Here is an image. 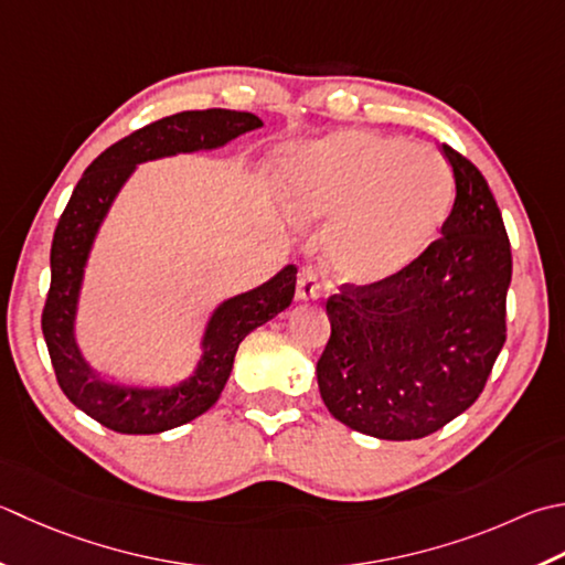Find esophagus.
Here are the masks:
<instances>
[{
  "instance_id": "obj_1",
  "label": "esophagus",
  "mask_w": 565,
  "mask_h": 565,
  "mask_svg": "<svg viewBox=\"0 0 565 565\" xmlns=\"http://www.w3.org/2000/svg\"><path fill=\"white\" fill-rule=\"evenodd\" d=\"M323 289L318 284V274L311 267H303L298 274V286H296V298L298 301H308V298H320Z\"/></svg>"
}]
</instances>
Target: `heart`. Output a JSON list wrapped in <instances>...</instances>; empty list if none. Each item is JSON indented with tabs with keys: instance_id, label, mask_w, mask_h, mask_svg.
<instances>
[{
	"instance_id": "b5f03b06",
	"label": "heart",
	"mask_w": 565,
	"mask_h": 565,
	"mask_svg": "<svg viewBox=\"0 0 565 565\" xmlns=\"http://www.w3.org/2000/svg\"><path fill=\"white\" fill-rule=\"evenodd\" d=\"M276 191L291 215L333 220L328 271L342 286L367 289L404 274L436 239L452 203V173L434 149L345 129L286 151Z\"/></svg>"
}]
</instances>
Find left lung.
<instances>
[{
	"mask_svg": "<svg viewBox=\"0 0 565 565\" xmlns=\"http://www.w3.org/2000/svg\"><path fill=\"white\" fill-rule=\"evenodd\" d=\"M456 203L396 279L330 296L316 364L328 412L382 440L436 434L475 404L507 340L512 249L484 175L444 143Z\"/></svg>",
	"mask_w": 565,
	"mask_h": 565,
	"instance_id": "8db88e82",
	"label": "left lung"
}]
</instances>
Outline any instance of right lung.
Instances as JSON below:
<instances>
[{
	"instance_id": "add662e5",
	"label": "right lung",
	"mask_w": 565,
	"mask_h": 565,
	"mask_svg": "<svg viewBox=\"0 0 565 565\" xmlns=\"http://www.w3.org/2000/svg\"><path fill=\"white\" fill-rule=\"evenodd\" d=\"M262 119L235 109H193L163 117L131 131L87 166L53 232L51 289L41 328L63 394L97 424L117 434H161L193 422L225 390L239 342L254 328L289 308L296 291V267L289 264L269 281L220 303L207 320L203 355L191 377L173 386H131L107 382L83 358L75 342L77 298L99 225L137 163L220 149Z\"/></svg>"
}]
</instances>
